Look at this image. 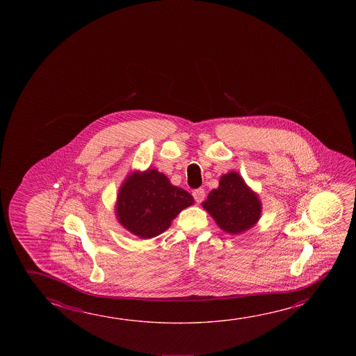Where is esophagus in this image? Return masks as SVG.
Instances as JSON below:
<instances>
[{
	"instance_id": "1",
	"label": "esophagus",
	"mask_w": 356,
	"mask_h": 356,
	"mask_svg": "<svg viewBox=\"0 0 356 356\" xmlns=\"http://www.w3.org/2000/svg\"><path fill=\"white\" fill-rule=\"evenodd\" d=\"M193 198H195V201L200 204V202H202V201H204L206 193H204V188H197V190H193Z\"/></svg>"
}]
</instances>
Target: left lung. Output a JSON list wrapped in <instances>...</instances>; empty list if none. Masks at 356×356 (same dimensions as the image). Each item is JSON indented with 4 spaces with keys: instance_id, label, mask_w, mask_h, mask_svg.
<instances>
[{
    "instance_id": "8db88e82",
    "label": "left lung",
    "mask_w": 356,
    "mask_h": 356,
    "mask_svg": "<svg viewBox=\"0 0 356 356\" xmlns=\"http://www.w3.org/2000/svg\"><path fill=\"white\" fill-rule=\"evenodd\" d=\"M202 207L228 234H243L254 227L262 215L258 193L236 171L220 177L218 187L209 193Z\"/></svg>"
}]
</instances>
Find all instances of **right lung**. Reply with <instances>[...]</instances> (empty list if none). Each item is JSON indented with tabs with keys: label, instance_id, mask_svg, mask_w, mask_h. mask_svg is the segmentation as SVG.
Segmentation results:
<instances>
[{
	"label": "right lung",
	"instance_id": "add662e5",
	"mask_svg": "<svg viewBox=\"0 0 356 356\" xmlns=\"http://www.w3.org/2000/svg\"><path fill=\"white\" fill-rule=\"evenodd\" d=\"M193 197L156 169L130 172L118 191L115 216L128 232L150 239L165 232Z\"/></svg>",
	"mask_w": 356,
	"mask_h": 356
}]
</instances>
